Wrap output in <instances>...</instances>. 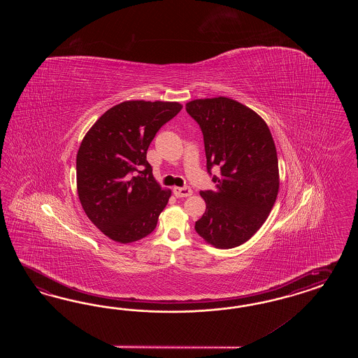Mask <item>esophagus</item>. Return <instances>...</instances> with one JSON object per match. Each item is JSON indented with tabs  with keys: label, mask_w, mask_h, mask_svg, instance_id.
Here are the masks:
<instances>
[{
	"label": "esophagus",
	"mask_w": 358,
	"mask_h": 358,
	"mask_svg": "<svg viewBox=\"0 0 358 358\" xmlns=\"http://www.w3.org/2000/svg\"><path fill=\"white\" fill-rule=\"evenodd\" d=\"M173 194L177 196V198H182V196H190V195L193 194V190L190 189V187H187V186H185V187H173Z\"/></svg>",
	"instance_id": "1"
}]
</instances>
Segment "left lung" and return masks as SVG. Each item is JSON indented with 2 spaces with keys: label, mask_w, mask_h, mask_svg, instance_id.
Listing matches in <instances>:
<instances>
[{
  "label": "left lung",
  "mask_w": 358,
  "mask_h": 358,
  "mask_svg": "<svg viewBox=\"0 0 358 358\" xmlns=\"http://www.w3.org/2000/svg\"><path fill=\"white\" fill-rule=\"evenodd\" d=\"M186 111L203 134L208 173L220 166V177H213L215 190L201 192L206 211L195 231L215 248H235L260 229L278 194L271 130L257 113L231 98L194 99Z\"/></svg>",
  "instance_id": "1"
}]
</instances>
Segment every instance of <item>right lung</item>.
I'll return each mask as SVG.
<instances>
[{"label":"right lung","mask_w":358,"mask_h":358,"mask_svg":"<svg viewBox=\"0 0 358 358\" xmlns=\"http://www.w3.org/2000/svg\"><path fill=\"white\" fill-rule=\"evenodd\" d=\"M181 108L178 102L124 101L103 113L81 141L77 193L90 222L108 238L127 244L156 228L172 192L155 180L147 151Z\"/></svg>","instance_id":"obj_1"}]
</instances>
